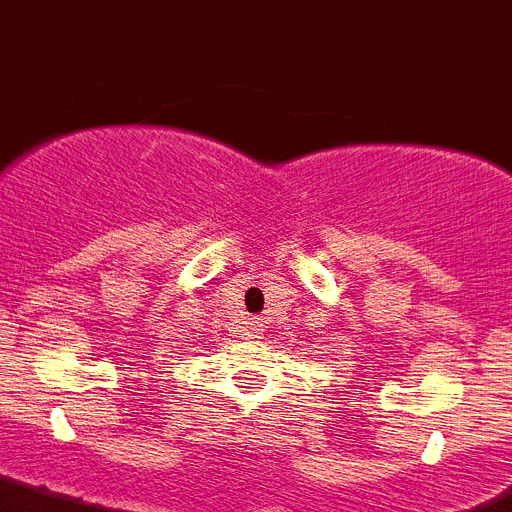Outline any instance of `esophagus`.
I'll return each mask as SVG.
<instances>
[{
  "mask_svg": "<svg viewBox=\"0 0 512 512\" xmlns=\"http://www.w3.org/2000/svg\"><path fill=\"white\" fill-rule=\"evenodd\" d=\"M247 334H250L252 339H255V336H260L262 334V324H260V321H250V329H247Z\"/></svg>",
  "mask_w": 512,
  "mask_h": 512,
  "instance_id": "34e87169",
  "label": "esophagus"
}]
</instances>
